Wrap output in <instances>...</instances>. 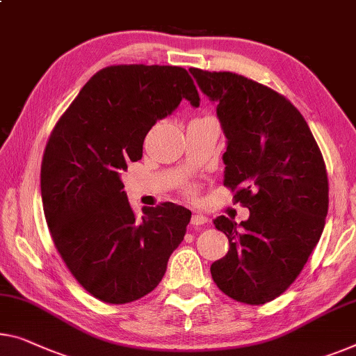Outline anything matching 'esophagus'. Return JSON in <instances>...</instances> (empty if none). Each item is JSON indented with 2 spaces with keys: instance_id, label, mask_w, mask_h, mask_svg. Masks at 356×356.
<instances>
[{
  "instance_id": "34e87169",
  "label": "esophagus",
  "mask_w": 356,
  "mask_h": 356,
  "mask_svg": "<svg viewBox=\"0 0 356 356\" xmlns=\"http://www.w3.org/2000/svg\"><path fill=\"white\" fill-rule=\"evenodd\" d=\"M204 224H208V217L203 214H196L195 212V214L192 216V225L198 227V225H204Z\"/></svg>"
}]
</instances>
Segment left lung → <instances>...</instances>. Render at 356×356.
Wrapping results in <instances>:
<instances>
[{
	"instance_id": "1",
	"label": "left lung",
	"mask_w": 356,
	"mask_h": 356,
	"mask_svg": "<svg viewBox=\"0 0 356 356\" xmlns=\"http://www.w3.org/2000/svg\"><path fill=\"white\" fill-rule=\"evenodd\" d=\"M190 72L217 104L227 136L224 185L249 209L240 225L214 219L230 249L211 265L212 280L233 300L262 305L294 283L320 241L330 203L326 164L284 95L232 72Z\"/></svg>"
}]
</instances>
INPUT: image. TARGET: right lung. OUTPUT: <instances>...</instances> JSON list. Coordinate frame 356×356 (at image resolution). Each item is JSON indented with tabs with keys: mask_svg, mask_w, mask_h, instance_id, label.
Returning <instances> with one entry per match:
<instances>
[{
	"mask_svg": "<svg viewBox=\"0 0 356 356\" xmlns=\"http://www.w3.org/2000/svg\"><path fill=\"white\" fill-rule=\"evenodd\" d=\"M187 99L192 76L172 65H110L84 84L52 129L41 161V198L57 252L79 284L107 304L156 288L192 212L174 203L132 211L120 176L142 158L147 132Z\"/></svg>",
	"mask_w": 356,
	"mask_h": 356,
	"instance_id": "1",
	"label": "right lung"
}]
</instances>
